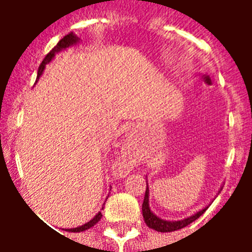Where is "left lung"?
<instances>
[{"label":"left lung","instance_id":"left-lung-1","mask_svg":"<svg viewBox=\"0 0 252 252\" xmlns=\"http://www.w3.org/2000/svg\"><path fill=\"white\" fill-rule=\"evenodd\" d=\"M148 186L146 188V194H144V201H143L142 211H143V217H144V222L147 224L148 227L153 228L158 232H173V231H177V229H181V228L189 225L190 222H193L194 220H197L198 217L204 213V212L208 209V206L204 208L202 211L197 212L195 215L190 217H186L184 220H178V221H167V220H162L160 217H158L157 215H154L151 209H150V204H148Z\"/></svg>","mask_w":252,"mask_h":252}]
</instances>
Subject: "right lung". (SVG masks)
<instances>
[{
    "mask_svg": "<svg viewBox=\"0 0 252 252\" xmlns=\"http://www.w3.org/2000/svg\"><path fill=\"white\" fill-rule=\"evenodd\" d=\"M78 43V37L74 33H68V35H66L63 39H61L59 40V43H58L57 46L52 48L51 51L48 52L46 55V58L43 59V62H41V64L39 66V71H37V78L40 77L41 74H43V71H44V68H46V64L47 63H50L52 61V58L55 57V54L59 51H62V50H64V48H67V47L72 46V44H77ZM101 217H102V215H101V212H98L95 216L90 220L89 222H86V224H83V225H81V227H77V228H71V229H67L68 232H82V231H86V229H89V228L94 227L97 222L101 220Z\"/></svg>",
    "mask_w": 252,
    "mask_h": 252,
    "instance_id": "add662e5",
    "label": "right lung"
}]
</instances>
